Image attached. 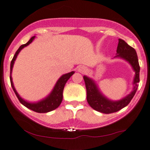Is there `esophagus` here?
<instances>
[{
	"label": "esophagus",
	"instance_id": "34e87169",
	"mask_svg": "<svg viewBox=\"0 0 150 150\" xmlns=\"http://www.w3.org/2000/svg\"><path fill=\"white\" fill-rule=\"evenodd\" d=\"M78 71H79L80 72H86V71H87V69H86L85 67H80L78 68Z\"/></svg>",
	"mask_w": 150,
	"mask_h": 150
}]
</instances>
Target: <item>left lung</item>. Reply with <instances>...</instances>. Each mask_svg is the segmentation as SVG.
Returning <instances> with one entry per match:
<instances>
[{
  "label": "left lung",
  "instance_id": "left-lung-1",
  "mask_svg": "<svg viewBox=\"0 0 150 150\" xmlns=\"http://www.w3.org/2000/svg\"><path fill=\"white\" fill-rule=\"evenodd\" d=\"M117 48V55L115 58H120L128 62L135 72L133 85L134 88L131 93L122 99L117 101H113L108 99L100 91L97 84L92 78L84 75L85 81L87 92V102L89 105L98 112L105 114L115 112L123 107H126L137 92L139 83L140 67L139 64L138 57L136 50L122 39H119Z\"/></svg>",
  "mask_w": 150,
  "mask_h": 150
}]
</instances>
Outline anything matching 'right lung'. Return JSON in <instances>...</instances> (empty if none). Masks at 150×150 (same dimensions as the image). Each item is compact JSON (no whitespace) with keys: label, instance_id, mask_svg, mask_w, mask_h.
Returning <instances> with one entry per match:
<instances>
[{"label":"right lung","instance_id":"add662e5","mask_svg":"<svg viewBox=\"0 0 150 150\" xmlns=\"http://www.w3.org/2000/svg\"><path fill=\"white\" fill-rule=\"evenodd\" d=\"M35 36H33L30 39V40L25 44L22 45L18 50L16 51V52L15 53L14 56H13V59L11 60V71H10V81H11V87L13 88V91H14L15 94H16V97L18 98L19 102H21V104H23L25 107H26L27 108L30 109V110H33V111L39 113H46L48 112H51L52 110L57 109L59 106L60 105V104L62 102L63 99V90H64V86H65L67 81L69 79L71 76L75 73L74 71L69 72V73L64 74V75H62L59 80L57 81V82L56 83L55 86H54V88L52 89L51 93L46 96L44 99H41V100L38 101L37 102H30L28 101L25 100L24 99H22L20 96L19 95V93H17L16 90L15 89L14 86H13V81H12V77H11V72H12V69H13V64H14V62L16 60V57H17L18 54L20 52L22 48H24L25 47L28 46V45H30L32 42L33 41V40L35 39Z\"/></svg>","mask_w":150,"mask_h":150}]
</instances>
